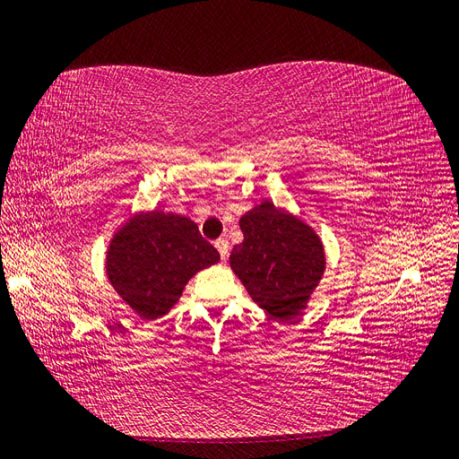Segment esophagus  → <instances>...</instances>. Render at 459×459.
<instances>
[{"mask_svg": "<svg viewBox=\"0 0 459 459\" xmlns=\"http://www.w3.org/2000/svg\"><path fill=\"white\" fill-rule=\"evenodd\" d=\"M213 246L217 247L221 259L225 261V259H227V255H229V240H227V238H219V240H215V242H213Z\"/></svg>", "mask_w": 459, "mask_h": 459, "instance_id": "obj_1", "label": "esophagus"}]
</instances>
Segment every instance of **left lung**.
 Listing matches in <instances>:
<instances>
[{
  "label": "left lung",
  "mask_w": 459,
  "mask_h": 459,
  "mask_svg": "<svg viewBox=\"0 0 459 459\" xmlns=\"http://www.w3.org/2000/svg\"><path fill=\"white\" fill-rule=\"evenodd\" d=\"M240 229L244 242L232 247V273L253 302L270 316H300L325 273V251L319 236L268 200L240 217Z\"/></svg>",
  "instance_id": "left-lung-1"
}]
</instances>
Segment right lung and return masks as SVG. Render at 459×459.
Returning a JSON list of instances; mask_svg holds the SVG:
<instances>
[{"instance_id":"right-lung-1","label":"right lung","mask_w":459,"mask_h":459,"mask_svg":"<svg viewBox=\"0 0 459 459\" xmlns=\"http://www.w3.org/2000/svg\"><path fill=\"white\" fill-rule=\"evenodd\" d=\"M215 263L219 253L195 221L152 210L130 217L113 234L106 274L135 314L157 319L172 310L186 281Z\"/></svg>"}]
</instances>
